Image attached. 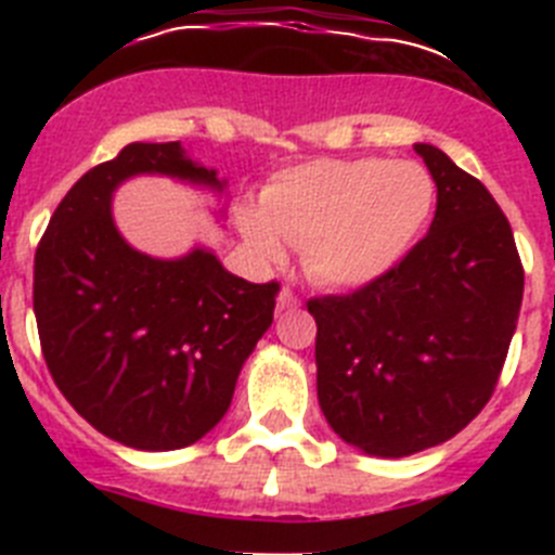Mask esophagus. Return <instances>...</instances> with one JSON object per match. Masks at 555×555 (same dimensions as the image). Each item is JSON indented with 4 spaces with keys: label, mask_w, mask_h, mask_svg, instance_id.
<instances>
[{
    "label": "esophagus",
    "mask_w": 555,
    "mask_h": 555,
    "mask_svg": "<svg viewBox=\"0 0 555 555\" xmlns=\"http://www.w3.org/2000/svg\"><path fill=\"white\" fill-rule=\"evenodd\" d=\"M300 306V300H297V294L292 292V288H281V292H278V308H281V311H286V308H297Z\"/></svg>",
    "instance_id": "1"
}]
</instances>
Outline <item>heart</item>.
I'll return each instance as SVG.
<instances>
[{"label": "heart", "mask_w": 555, "mask_h": 555, "mask_svg": "<svg viewBox=\"0 0 555 555\" xmlns=\"http://www.w3.org/2000/svg\"><path fill=\"white\" fill-rule=\"evenodd\" d=\"M436 208L430 171L414 160L320 158L283 169L247 210L242 233L258 261L281 263L302 247L308 278L364 288L414 249Z\"/></svg>", "instance_id": "heart-1"}]
</instances>
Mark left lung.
I'll return each instance as SVG.
<instances>
[{
  "instance_id": "1",
  "label": "left lung",
  "mask_w": 555,
  "mask_h": 555,
  "mask_svg": "<svg viewBox=\"0 0 555 555\" xmlns=\"http://www.w3.org/2000/svg\"><path fill=\"white\" fill-rule=\"evenodd\" d=\"M414 150L436 183L428 235L372 286L308 302L322 414L341 442L377 459L436 448L480 414L526 281L487 185L439 146Z\"/></svg>"
}]
</instances>
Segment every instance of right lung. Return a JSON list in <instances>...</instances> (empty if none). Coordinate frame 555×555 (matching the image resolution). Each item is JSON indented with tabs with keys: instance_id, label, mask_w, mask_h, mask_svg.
Instances as JSON below:
<instances>
[{
	"instance_id": "obj_1",
	"label": "right lung",
	"mask_w": 555,
	"mask_h": 555,
	"mask_svg": "<svg viewBox=\"0 0 555 555\" xmlns=\"http://www.w3.org/2000/svg\"><path fill=\"white\" fill-rule=\"evenodd\" d=\"M169 178L217 197L228 180L180 141H132L88 169L36 253V308L43 358L82 420L132 450H180L219 425L235 380L269 331L278 283H247L217 253L194 244L155 258L127 242L113 194L132 178Z\"/></svg>"
}]
</instances>
